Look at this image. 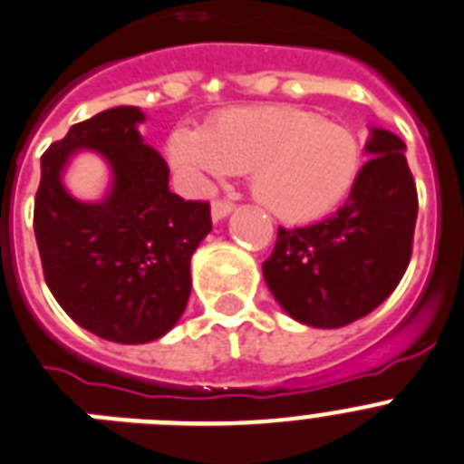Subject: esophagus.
<instances>
[{"mask_svg": "<svg viewBox=\"0 0 464 464\" xmlns=\"http://www.w3.org/2000/svg\"><path fill=\"white\" fill-rule=\"evenodd\" d=\"M231 209H233V203H228V200L224 198L212 200V219L221 221L227 215H231Z\"/></svg>", "mask_w": 464, "mask_h": 464, "instance_id": "34e87169", "label": "esophagus"}]
</instances>
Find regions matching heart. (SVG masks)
Segmentation results:
<instances>
[{"label":"heart","instance_id":"1","mask_svg":"<svg viewBox=\"0 0 464 464\" xmlns=\"http://www.w3.org/2000/svg\"><path fill=\"white\" fill-rule=\"evenodd\" d=\"M165 154L198 188L228 172H249L252 196L285 221L327 215L362 170V144L350 128L292 104L227 110L205 130L179 126Z\"/></svg>","mask_w":464,"mask_h":464}]
</instances>
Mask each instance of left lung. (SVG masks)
<instances>
[{
	"label": "left lung",
	"mask_w": 464,
	"mask_h": 464,
	"mask_svg": "<svg viewBox=\"0 0 464 464\" xmlns=\"http://www.w3.org/2000/svg\"><path fill=\"white\" fill-rule=\"evenodd\" d=\"M404 142L373 128L350 198L327 219L277 228L264 277L294 320L320 329L369 315L400 285L413 249L418 191Z\"/></svg>",
	"instance_id": "8db88e82"
}]
</instances>
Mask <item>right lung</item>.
Wrapping results in <instances>:
<instances>
[{
	"label": "right lung",
	"instance_id": "add662e5",
	"mask_svg": "<svg viewBox=\"0 0 464 464\" xmlns=\"http://www.w3.org/2000/svg\"><path fill=\"white\" fill-rule=\"evenodd\" d=\"M137 107L74 123L42 156L34 236L46 285L76 324L114 343H149L175 327L191 294V256L212 228L209 203L168 188V163L142 140ZM76 148L111 163L100 204L72 199L62 170Z\"/></svg>",
	"mask_w": 464,
	"mask_h": 464
}]
</instances>
